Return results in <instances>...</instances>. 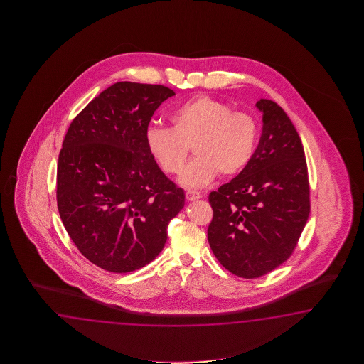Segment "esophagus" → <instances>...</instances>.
Returning <instances> with one entry per match:
<instances>
[{"label": "esophagus", "instance_id": "1", "mask_svg": "<svg viewBox=\"0 0 364 364\" xmlns=\"http://www.w3.org/2000/svg\"><path fill=\"white\" fill-rule=\"evenodd\" d=\"M201 195L199 193H195V191H186V199L188 201L198 200L200 199Z\"/></svg>", "mask_w": 364, "mask_h": 364}]
</instances>
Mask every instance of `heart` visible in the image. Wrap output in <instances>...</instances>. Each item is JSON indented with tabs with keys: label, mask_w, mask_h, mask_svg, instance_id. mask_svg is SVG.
<instances>
[{
	"label": "heart",
	"mask_w": 364,
	"mask_h": 364,
	"mask_svg": "<svg viewBox=\"0 0 364 364\" xmlns=\"http://www.w3.org/2000/svg\"><path fill=\"white\" fill-rule=\"evenodd\" d=\"M171 127L152 124L144 134L146 147L157 166L178 174L193 148L195 159L186 165L181 183L199 188L218 174L235 176L254 155L257 124L245 110H232L208 95H196L171 110Z\"/></svg>",
	"instance_id": "obj_1"
}]
</instances>
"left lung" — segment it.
<instances>
[{"instance_id": "left-lung-1", "label": "left lung", "mask_w": 364, "mask_h": 364, "mask_svg": "<svg viewBox=\"0 0 364 364\" xmlns=\"http://www.w3.org/2000/svg\"><path fill=\"white\" fill-rule=\"evenodd\" d=\"M263 132L246 168L209 193L208 242L220 264L257 279L291 256L309 215V182L302 141L284 109L260 99Z\"/></svg>"}]
</instances>
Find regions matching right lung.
<instances>
[{
	"mask_svg": "<svg viewBox=\"0 0 364 364\" xmlns=\"http://www.w3.org/2000/svg\"><path fill=\"white\" fill-rule=\"evenodd\" d=\"M176 95L160 85L118 82L70 124L57 165V207L80 254L127 273L151 263L185 191L149 155L144 134L156 109Z\"/></svg>",
	"mask_w": 364,
	"mask_h": 364,
	"instance_id": "add662e5",
	"label": "right lung"
}]
</instances>
